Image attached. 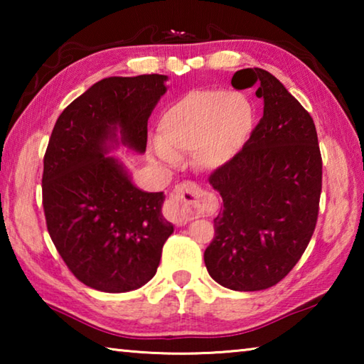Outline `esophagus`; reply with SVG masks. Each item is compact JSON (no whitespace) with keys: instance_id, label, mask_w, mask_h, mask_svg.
I'll list each match as a JSON object with an SVG mask.
<instances>
[{"instance_id":"obj_1","label":"esophagus","mask_w":364,"mask_h":364,"mask_svg":"<svg viewBox=\"0 0 364 364\" xmlns=\"http://www.w3.org/2000/svg\"><path fill=\"white\" fill-rule=\"evenodd\" d=\"M208 207L207 193L193 181H183L173 189L164 213L175 225H186V221L207 213Z\"/></svg>"}]
</instances>
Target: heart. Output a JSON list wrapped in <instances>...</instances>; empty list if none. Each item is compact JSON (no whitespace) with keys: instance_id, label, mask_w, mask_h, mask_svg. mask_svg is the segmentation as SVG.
I'll use <instances>...</instances> for the list:
<instances>
[{"instance_id":"obj_1","label":"heart","mask_w":364,"mask_h":364,"mask_svg":"<svg viewBox=\"0 0 364 364\" xmlns=\"http://www.w3.org/2000/svg\"><path fill=\"white\" fill-rule=\"evenodd\" d=\"M254 106L242 93L196 90L165 110L154 152L175 165L178 152H191L196 167L217 170L237 156L254 128Z\"/></svg>"}]
</instances>
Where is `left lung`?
<instances>
[{"label": "left lung", "instance_id": "1", "mask_svg": "<svg viewBox=\"0 0 364 364\" xmlns=\"http://www.w3.org/2000/svg\"><path fill=\"white\" fill-rule=\"evenodd\" d=\"M231 85H258L263 117L237 156L208 178L223 207L204 262L223 287L263 291L286 278L310 242L323 160L311 115L278 78L254 67L237 70Z\"/></svg>", "mask_w": 364, "mask_h": 364}]
</instances>
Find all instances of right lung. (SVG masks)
<instances>
[{
  "label": "right lung",
  "instance_id": "right-lung-1",
  "mask_svg": "<svg viewBox=\"0 0 364 364\" xmlns=\"http://www.w3.org/2000/svg\"><path fill=\"white\" fill-rule=\"evenodd\" d=\"M167 75L109 77L59 115L43 160L48 232L73 276L96 291L128 292L156 274L173 225L164 193L132 183L112 156L119 144L143 154L147 120Z\"/></svg>",
  "mask_w": 364,
  "mask_h": 364
}]
</instances>
